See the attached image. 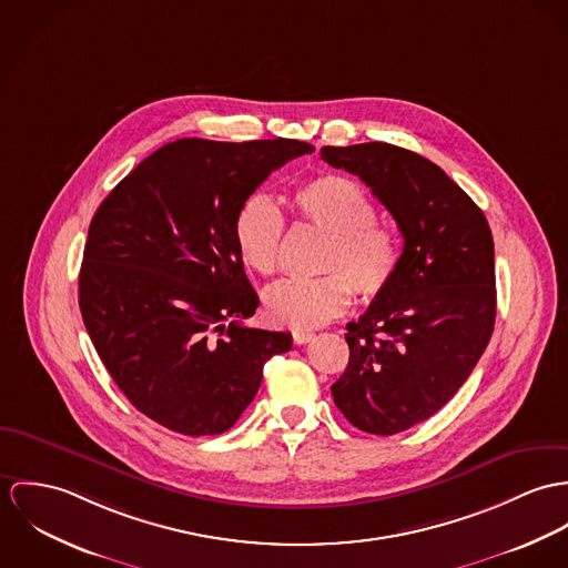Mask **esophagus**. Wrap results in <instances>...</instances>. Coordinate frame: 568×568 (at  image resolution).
<instances>
[{
	"mask_svg": "<svg viewBox=\"0 0 568 568\" xmlns=\"http://www.w3.org/2000/svg\"><path fill=\"white\" fill-rule=\"evenodd\" d=\"M294 344H307V342H312L314 339L315 335L312 333V331H294Z\"/></svg>",
	"mask_w": 568,
	"mask_h": 568,
	"instance_id": "34e87169",
	"label": "esophagus"
}]
</instances>
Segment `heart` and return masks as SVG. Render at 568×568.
<instances>
[{
    "label": "heart",
    "mask_w": 568,
    "mask_h": 568,
    "mask_svg": "<svg viewBox=\"0 0 568 568\" xmlns=\"http://www.w3.org/2000/svg\"><path fill=\"white\" fill-rule=\"evenodd\" d=\"M296 215L322 231L326 244L317 278H287L263 294V314L287 328H314L342 314L351 290L362 301L381 296L400 263L398 233L377 220V206L362 183L342 174L307 181L292 195ZM283 217L263 193L251 195L235 217V246L242 261L261 276L278 267Z\"/></svg>",
    "instance_id": "b5f03b06"
}]
</instances>
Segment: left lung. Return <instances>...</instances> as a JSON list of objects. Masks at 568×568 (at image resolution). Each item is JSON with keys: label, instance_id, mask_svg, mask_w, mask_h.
Wrapping results in <instances>:
<instances>
[{"label": "left lung", "instance_id": "8db88e82", "mask_svg": "<svg viewBox=\"0 0 568 568\" xmlns=\"http://www.w3.org/2000/svg\"><path fill=\"white\" fill-rule=\"evenodd\" d=\"M359 176L405 240L398 272L357 322L344 375L331 385L351 425L394 436L442 409L484 355L497 315L495 242L481 209L429 159L392 145H324Z\"/></svg>", "mask_w": 568, "mask_h": 568}]
</instances>
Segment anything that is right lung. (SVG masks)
I'll list each match as a JSON object with an SVG mask.
<instances>
[{
	"label": "right lung",
	"instance_id": "add662e5",
	"mask_svg": "<svg viewBox=\"0 0 568 568\" xmlns=\"http://www.w3.org/2000/svg\"><path fill=\"white\" fill-rule=\"evenodd\" d=\"M296 139H179L141 161L95 211L80 314L109 375L148 418L183 436L231 429L292 335L242 324L258 307L235 217Z\"/></svg>",
	"mask_w": 568,
	"mask_h": 568
}]
</instances>
